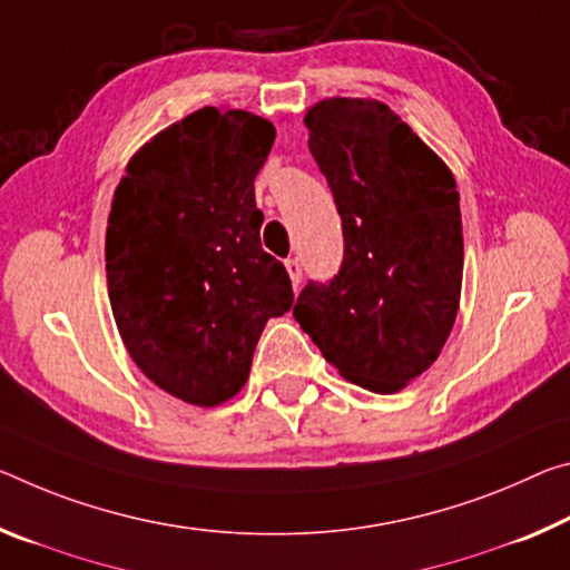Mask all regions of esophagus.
I'll return each mask as SVG.
<instances>
[{
    "mask_svg": "<svg viewBox=\"0 0 570 570\" xmlns=\"http://www.w3.org/2000/svg\"><path fill=\"white\" fill-rule=\"evenodd\" d=\"M284 266H286L288 278H292V286L296 288V286L302 284V264H299V261H296V258H286Z\"/></svg>",
    "mask_w": 570,
    "mask_h": 570,
    "instance_id": "obj_1",
    "label": "esophagus"
}]
</instances>
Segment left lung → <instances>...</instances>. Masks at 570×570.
<instances>
[{
  "label": "left lung",
  "mask_w": 570,
  "mask_h": 570,
  "mask_svg": "<svg viewBox=\"0 0 570 570\" xmlns=\"http://www.w3.org/2000/svg\"><path fill=\"white\" fill-rule=\"evenodd\" d=\"M332 187L345 261L309 282L294 320L345 381L399 393L436 363L462 299L456 179L391 106L324 98L304 116Z\"/></svg>",
  "instance_id": "left-lung-1"
}]
</instances>
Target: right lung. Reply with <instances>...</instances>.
Here are the masks:
<instances>
[{
    "mask_svg": "<svg viewBox=\"0 0 570 570\" xmlns=\"http://www.w3.org/2000/svg\"><path fill=\"white\" fill-rule=\"evenodd\" d=\"M274 124L205 106L129 159L106 228L108 299L124 347L175 399L213 409L248 381L258 337L294 302L261 248L258 169Z\"/></svg>",
    "mask_w": 570,
    "mask_h": 570,
    "instance_id": "1",
    "label": "right lung"
}]
</instances>
